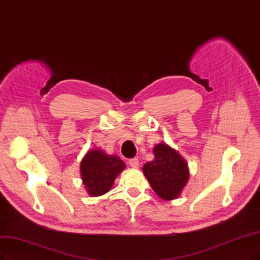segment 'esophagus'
I'll list each match as a JSON object with an SVG mask.
<instances>
[{
    "label": "esophagus",
    "instance_id": "34e87169",
    "mask_svg": "<svg viewBox=\"0 0 260 260\" xmlns=\"http://www.w3.org/2000/svg\"><path fill=\"white\" fill-rule=\"evenodd\" d=\"M128 164H129V166H131L132 168L137 169V168L139 167V160H138L137 158H132V159H129Z\"/></svg>",
    "mask_w": 260,
    "mask_h": 260
}]
</instances>
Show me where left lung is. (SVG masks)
I'll list each match as a JSON object with an SVG mask.
<instances>
[{"label":"left lung","mask_w":260,"mask_h":260,"mask_svg":"<svg viewBox=\"0 0 260 260\" xmlns=\"http://www.w3.org/2000/svg\"><path fill=\"white\" fill-rule=\"evenodd\" d=\"M155 158L142 167L150 185L162 200L177 199L189 179L186 160L166 142H160L153 149Z\"/></svg>","instance_id":"left-lung-1"}]
</instances>
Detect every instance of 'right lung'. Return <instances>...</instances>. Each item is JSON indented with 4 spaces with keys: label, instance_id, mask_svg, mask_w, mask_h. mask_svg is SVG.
<instances>
[{
    "label": "right lung",
    "instance_id": "right-lung-1",
    "mask_svg": "<svg viewBox=\"0 0 260 260\" xmlns=\"http://www.w3.org/2000/svg\"><path fill=\"white\" fill-rule=\"evenodd\" d=\"M125 166L118 155L107 154L98 148L89 150L80 162V175L86 193L91 197L108 193Z\"/></svg>",
    "mask_w": 260,
    "mask_h": 260
}]
</instances>
